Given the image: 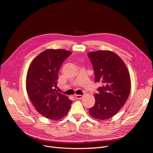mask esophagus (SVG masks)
<instances>
[{
    "mask_svg": "<svg viewBox=\"0 0 153 153\" xmlns=\"http://www.w3.org/2000/svg\"><path fill=\"white\" fill-rule=\"evenodd\" d=\"M83 97H84L83 95L77 94V95H76V99H78V100H79V99H82V98H83Z\"/></svg>",
    "mask_w": 153,
    "mask_h": 153,
    "instance_id": "esophagus-1",
    "label": "esophagus"
}]
</instances>
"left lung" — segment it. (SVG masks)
<instances>
[{"instance_id": "1", "label": "left lung", "mask_w": 153, "mask_h": 153, "mask_svg": "<svg viewBox=\"0 0 153 153\" xmlns=\"http://www.w3.org/2000/svg\"><path fill=\"white\" fill-rule=\"evenodd\" d=\"M94 72V81L101 84L95 94V104L89 114L100 120L114 117L125 104L131 83L127 68L122 59L108 50L89 53Z\"/></svg>"}]
</instances>
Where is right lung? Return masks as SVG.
I'll list each match as a JSON object with an SVG mask.
<instances>
[{"mask_svg": "<svg viewBox=\"0 0 153 153\" xmlns=\"http://www.w3.org/2000/svg\"><path fill=\"white\" fill-rule=\"evenodd\" d=\"M72 52L64 50L48 49L33 60L26 76V89L36 111L51 120L64 117L72 101L56 91L58 72Z\"/></svg>", "mask_w": 153, "mask_h": 153, "instance_id": "1", "label": "right lung"}]
</instances>
